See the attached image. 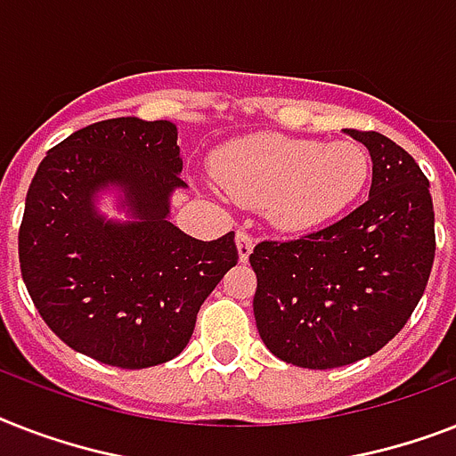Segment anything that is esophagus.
<instances>
[{"mask_svg": "<svg viewBox=\"0 0 456 456\" xmlns=\"http://www.w3.org/2000/svg\"><path fill=\"white\" fill-rule=\"evenodd\" d=\"M236 246H239V257H241V263H246L250 253H253L256 239H253L246 229H239V234H236Z\"/></svg>", "mask_w": 456, "mask_h": 456, "instance_id": "esophagus-1", "label": "esophagus"}]
</instances>
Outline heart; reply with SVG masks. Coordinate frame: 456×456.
I'll list each match as a JSON object with an SVG mask.
<instances>
[{"label":"heart","instance_id":"b5f03b06","mask_svg":"<svg viewBox=\"0 0 456 456\" xmlns=\"http://www.w3.org/2000/svg\"><path fill=\"white\" fill-rule=\"evenodd\" d=\"M367 149L357 142H314L256 134L224 146L217 177L236 200L267 208L286 232L329 224L360 199L369 179Z\"/></svg>","mask_w":456,"mask_h":456}]
</instances>
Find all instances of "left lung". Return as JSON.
<instances>
[{
  "mask_svg": "<svg viewBox=\"0 0 456 456\" xmlns=\"http://www.w3.org/2000/svg\"><path fill=\"white\" fill-rule=\"evenodd\" d=\"M347 134L371 156L369 199L329 227L250 253L260 338L303 369L379 353L411 317L436 257L433 199L417 160L379 132Z\"/></svg>",
  "mask_w": 456,
  "mask_h": 456,
  "instance_id": "8db88e82",
  "label": "left lung"
}]
</instances>
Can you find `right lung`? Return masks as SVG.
I'll use <instances>...</instances> for the list:
<instances>
[{"mask_svg":"<svg viewBox=\"0 0 456 456\" xmlns=\"http://www.w3.org/2000/svg\"><path fill=\"white\" fill-rule=\"evenodd\" d=\"M177 127L113 118L49 149L25 199L18 260L32 303L68 347L120 369L177 357L196 314L239 263L234 232L199 241L167 222V199L186 186ZM124 186L138 217L103 223L94 193Z\"/></svg>","mask_w":456,"mask_h":456,"instance_id":"right-lung-1","label":"right lung"}]
</instances>
